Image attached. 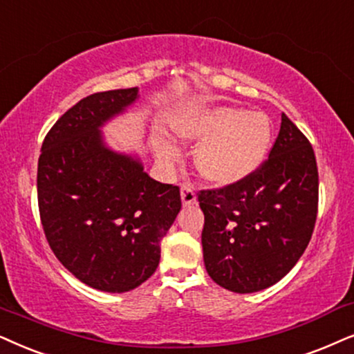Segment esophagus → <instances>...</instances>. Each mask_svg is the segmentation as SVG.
<instances>
[{
  "label": "esophagus",
  "instance_id": "esophagus-1",
  "mask_svg": "<svg viewBox=\"0 0 354 354\" xmlns=\"http://www.w3.org/2000/svg\"><path fill=\"white\" fill-rule=\"evenodd\" d=\"M181 201L185 207H189V205H194L198 203V199H196V192L189 185L181 186Z\"/></svg>",
  "mask_w": 354,
  "mask_h": 354
}]
</instances>
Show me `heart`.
Segmentation results:
<instances>
[{"label":"heart","instance_id":"b5f03b06","mask_svg":"<svg viewBox=\"0 0 354 354\" xmlns=\"http://www.w3.org/2000/svg\"><path fill=\"white\" fill-rule=\"evenodd\" d=\"M183 138L203 142L196 150V168L204 180L217 186L245 181L265 162L271 144V127L263 114L210 107L196 111L176 122ZM156 155L171 163L176 151L167 142L156 144Z\"/></svg>","mask_w":354,"mask_h":354}]
</instances>
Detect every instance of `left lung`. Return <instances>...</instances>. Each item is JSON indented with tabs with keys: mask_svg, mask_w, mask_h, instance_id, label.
<instances>
[{
	"mask_svg": "<svg viewBox=\"0 0 354 354\" xmlns=\"http://www.w3.org/2000/svg\"><path fill=\"white\" fill-rule=\"evenodd\" d=\"M204 265L214 283L250 294L283 279L317 218L319 171L307 137L283 113L265 163L245 181L199 191Z\"/></svg>",
	"mask_w": 354,
	"mask_h": 354,
	"instance_id": "obj_1",
	"label": "left lung"
}]
</instances>
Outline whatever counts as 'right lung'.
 Segmentation results:
<instances>
[{
  "instance_id": "add662e5",
  "label": "right lung",
  "mask_w": 354,
  "mask_h": 354,
  "mask_svg": "<svg viewBox=\"0 0 354 354\" xmlns=\"http://www.w3.org/2000/svg\"><path fill=\"white\" fill-rule=\"evenodd\" d=\"M138 100V88L83 97L44 138L39 212L58 261L89 288L127 292L160 263V240L181 209L180 187L155 181L140 158L106 145L101 127Z\"/></svg>"
}]
</instances>
